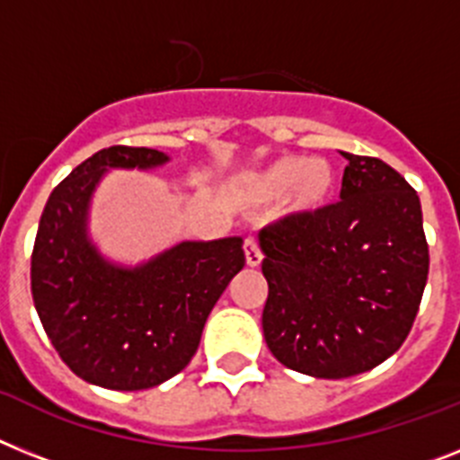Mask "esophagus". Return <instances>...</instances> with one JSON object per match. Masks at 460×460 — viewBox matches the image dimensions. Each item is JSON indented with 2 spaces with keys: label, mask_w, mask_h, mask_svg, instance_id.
<instances>
[{
  "label": "esophagus",
  "mask_w": 460,
  "mask_h": 460,
  "mask_svg": "<svg viewBox=\"0 0 460 460\" xmlns=\"http://www.w3.org/2000/svg\"><path fill=\"white\" fill-rule=\"evenodd\" d=\"M244 253H246V265H252V268L261 265V261H263L261 246H258L256 239H252V237H249L244 242Z\"/></svg>",
  "instance_id": "esophagus-1"
}]
</instances>
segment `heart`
Wrapping results in <instances>:
<instances>
[{"label":"heart","mask_w":460,"mask_h":460,"mask_svg":"<svg viewBox=\"0 0 460 460\" xmlns=\"http://www.w3.org/2000/svg\"><path fill=\"white\" fill-rule=\"evenodd\" d=\"M333 185L336 176L326 162L303 155H287L249 178L244 192L252 204H272L289 195L291 211L310 214L329 202Z\"/></svg>","instance_id":"heart-1"}]
</instances>
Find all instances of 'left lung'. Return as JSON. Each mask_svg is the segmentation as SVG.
I'll return each mask as SVG.
<instances>
[{"mask_svg": "<svg viewBox=\"0 0 460 460\" xmlns=\"http://www.w3.org/2000/svg\"><path fill=\"white\" fill-rule=\"evenodd\" d=\"M348 159L341 199L263 227V336L314 378L362 374L400 350L428 282L416 190L383 159Z\"/></svg>", "mask_w": 460, "mask_h": 460, "instance_id": "left-lung-1", "label": "left lung"}]
</instances>
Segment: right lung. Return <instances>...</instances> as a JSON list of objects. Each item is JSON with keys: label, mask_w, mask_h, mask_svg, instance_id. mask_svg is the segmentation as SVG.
Masks as SVG:
<instances>
[{"label": "right lung", "mask_w": 460, "mask_h": 460, "mask_svg": "<svg viewBox=\"0 0 460 460\" xmlns=\"http://www.w3.org/2000/svg\"><path fill=\"white\" fill-rule=\"evenodd\" d=\"M166 155L112 146L63 178L40 218L32 301L60 359L110 390H146L183 371L211 307L244 268L242 239L183 242L136 270L105 263L86 239V207L108 166L147 169Z\"/></svg>", "instance_id": "obj_1"}]
</instances>
